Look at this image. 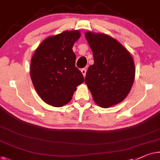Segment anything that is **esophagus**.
<instances>
[{
  "instance_id": "34e87169",
  "label": "esophagus",
  "mask_w": 160,
  "mask_h": 160,
  "mask_svg": "<svg viewBox=\"0 0 160 160\" xmlns=\"http://www.w3.org/2000/svg\"><path fill=\"white\" fill-rule=\"evenodd\" d=\"M81 71H82V74H83V76H84H84H86V73H87V69H86V68H82V70H81Z\"/></svg>"
}]
</instances>
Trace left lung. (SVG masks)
I'll return each mask as SVG.
<instances>
[{"label":"left lung","instance_id":"left-lung-1","mask_svg":"<svg viewBox=\"0 0 160 160\" xmlns=\"http://www.w3.org/2000/svg\"><path fill=\"white\" fill-rule=\"evenodd\" d=\"M85 37L94 63L88 68L84 82L99 106L117 105L126 98L133 84V58L121 44L107 34L88 32Z\"/></svg>","mask_w":160,"mask_h":160}]
</instances>
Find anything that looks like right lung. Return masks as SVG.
Returning a JSON list of instances; mask_svg holds the SVG:
<instances>
[{
  "mask_svg": "<svg viewBox=\"0 0 160 160\" xmlns=\"http://www.w3.org/2000/svg\"><path fill=\"white\" fill-rule=\"evenodd\" d=\"M80 32L66 31L42 41L31 61L30 76L41 99L53 107H62L72 99L76 87L84 82L75 66L72 48Z\"/></svg>",
  "mask_w": 160,
  "mask_h": 160,
  "instance_id": "1",
  "label": "right lung"
}]
</instances>
